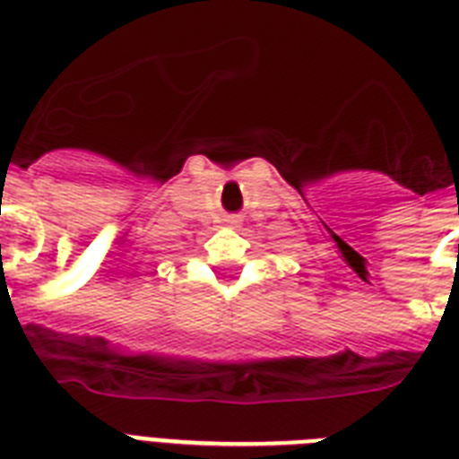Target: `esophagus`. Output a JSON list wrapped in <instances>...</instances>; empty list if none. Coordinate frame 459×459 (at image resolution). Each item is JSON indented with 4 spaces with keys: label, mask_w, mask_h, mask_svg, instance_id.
<instances>
[{
    "label": "esophagus",
    "mask_w": 459,
    "mask_h": 459,
    "mask_svg": "<svg viewBox=\"0 0 459 459\" xmlns=\"http://www.w3.org/2000/svg\"><path fill=\"white\" fill-rule=\"evenodd\" d=\"M226 226H230V229H238V226H240V216H236V214L226 216Z\"/></svg>",
    "instance_id": "esophagus-1"
}]
</instances>
